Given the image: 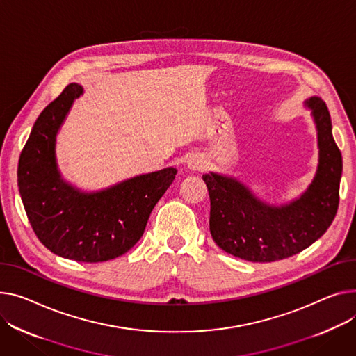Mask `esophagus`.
Masks as SVG:
<instances>
[{"instance_id": "obj_1", "label": "esophagus", "mask_w": 356, "mask_h": 356, "mask_svg": "<svg viewBox=\"0 0 356 356\" xmlns=\"http://www.w3.org/2000/svg\"><path fill=\"white\" fill-rule=\"evenodd\" d=\"M204 165V160L202 156L193 154L187 159V168L191 170H200Z\"/></svg>"}]
</instances>
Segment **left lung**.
Here are the masks:
<instances>
[{
  "label": "left lung",
  "instance_id": "8db88e82",
  "mask_svg": "<svg viewBox=\"0 0 356 356\" xmlns=\"http://www.w3.org/2000/svg\"><path fill=\"white\" fill-rule=\"evenodd\" d=\"M318 130L316 175L299 199L272 206L233 177L203 175L210 197V233L225 252L249 262H275L309 248L334 222L339 204L342 156L332 136L325 102L311 97Z\"/></svg>",
  "mask_w": 356,
  "mask_h": 356
}]
</instances>
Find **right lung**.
<instances>
[{"instance_id": "add662e5", "label": "right lung", "mask_w": 356, "mask_h": 356, "mask_svg": "<svg viewBox=\"0 0 356 356\" xmlns=\"http://www.w3.org/2000/svg\"><path fill=\"white\" fill-rule=\"evenodd\" d=\"M81 94L83 87L71 83L41 111L21 152L17 177L40 242L61 257L97 264L124 254L140 241L153 207L177 170L140 175L94 193L64 181L56 161V137Z\"/></svg>"}]
</instances>
